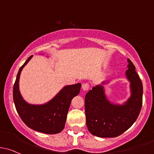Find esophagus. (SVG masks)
<instances>
[{
	"mask_svg": "<svg viewBox=\"0 0 154 154\" xmlns=\"http://www.w3.org/2000/svg\"><path fill=\"white\" fill-rule=\"evenodd\" d=\"M82 88L83 91H88L89 89V85L88 83H83L82 85Z\"/></svg>",
	"mask_w": 154,
	"mask_h": 154,
	"instance_id": "34e87169",
	"label": "esophagus"
}]
</instances>
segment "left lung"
Returning a JSON list of instances; mask_svg holds the SVG:
<instances>
[{
    "label": "left lung",
    "instance_id": "1",
    "mask_svg": "<svg viewBox=\"0 0 154 154\" xmlns=\"http://www.w3.org/2000/svg\"><path fill=\"white\" fill-rule=\"evenodd\" d=\"M127 80L130 82L131 96L122 104L113 103L106 94L104 81L93 87L85 97L86 125L91 134L102 138L116 137L127 131L140 114L142 105L143 87L135 66L128 59Z\"/></svg>",
    "mask_w": 154,
    "mask_h": 154
}]
</instances>
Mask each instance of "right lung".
<instances>
[{
	"label": "right lung",
	"instance_id": "add662e5",
	"mask_svg": "<svg viewBox=\"0 0 154 154\" xmlns=\"http://www.w3.org/2000/svg\"><path fill=\"white\" fill-rule=\"evenodd\" d=\"M30 56L19 69L13 87V100L23 122L36 131L55 134L63 130L72 100L79 94L81 83L66 85L51 100L41 105L27 103L19 89V80L23 69L32 59Z\"/></svg>",
	"mask_w": 154,
	"mask_h": 154
}]
</instances>
